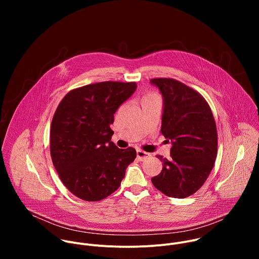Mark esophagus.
<instances>
[{
  "label": "esophagus",
  "instance_id": "1",
  "mask_svg": "<svg viewBox=\"0 0 259 259\" xmlns=\"http://www.w3.org/2000/svg\"><path fill=\"white\" fill-rule=\"evenodd\" d=\"M136 155H137V159H138L139 161H143V160H145V159L151 157V155H150L149 153H146V152H144V151H142V150H137Z\"/></svg>",
  "mask_w": 259,
  "mask_h": 259
}]
</instances>
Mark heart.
Masks as SVG:
<instances>
[{
	"instance_id": "1",
	"label": "heart",
	"mask_w": 259,
	"mask_h": 259,
	"mask_svg": "<svg viewBox=\"0 0 259 259\" xmlns=\"http://www.w3.org/2000/svg\"><path fill=\"white\" fill-rule=\"evenodd\" d=\"M154 98H159V96H158L155 92L149 91V92H146V93L142 96V101H143V100H147V99H154Z\"/></svg>"
}]
</instances>
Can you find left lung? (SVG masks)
I'll use <instances>...</instances> for the list:
<instances>
[{"label":"left lung","instance_id":"left-lung-1","mask_svg":"<svg viewBox=\"0 0 259 259\" xmlns=\"http://www.w3.org/2000/svg\"><path fill=\"white\" fill-rule=\"evenodd\" d=\"M151 82L164 97L161 133L172 141L170 158L163 162L154 187L171 198L194 195L205 183L217 156V129L206 99L195 89L175 79Z\"/></svg>","mask_w":259,"mask_h":259}]
</instances>
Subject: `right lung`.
I'll return each mask as SVG.
<instances>
[{
  "instance_id": "add662e5",
  "label": "right lung",
  "mask_w": 259,
  "mask_h": 259,
  "mask_svg": "<svg viewBox=\"0 0 259 259\" xmlns=\"http://www.w3.org/2000/svg\"><path fill=\"white\" fill-rule=\"evenodd\" d=\"M135 82L106 81L70 90L58 104L50 129V154L64 187L87 202L107 198L121 186L136 158L133 147L110 141L114 114L136 90Z\"/></svg>"
}]
</instances>
